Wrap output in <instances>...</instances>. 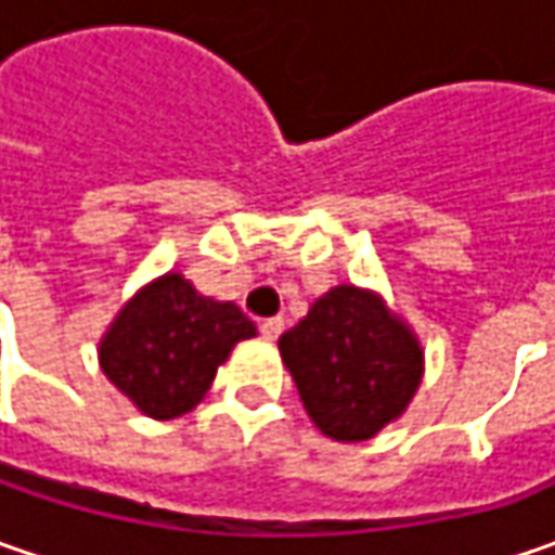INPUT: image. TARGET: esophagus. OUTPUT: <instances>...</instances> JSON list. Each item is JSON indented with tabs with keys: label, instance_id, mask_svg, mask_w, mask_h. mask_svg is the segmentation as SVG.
<instances>
[{
	"label": "esophagus",
	"instance_id": "obj_1",
	"mask_svg": "<svg viewBox=\"0 0 555 555\" xmlns=\"http://www.w3.org/2000/svg\"><path fill=\"white\" fill-rule=\"evenodd\" d=\"M259 331H262V336H266V339H271V343H274V339L284 333V318H268V321H262V327H259Z\"/></svg>",
	"mask_w": 555,
	"mask_h": 555
}]
</instances>
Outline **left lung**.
I'll list each match as a JSON object with an SVG mask.
<instances>
[{"instance_id": "8db88e82", "label": "left lung", "mask_w": 555, "mask_h": 555, "mask_svg": "<svg viewBox=\"0 0 555 555\" xmlns=\"http://www.w3.org/2000/svg\"><path fill=\"white\" fill-rule=\"evenodd\" d=\"M278 349L311 423L333 441L376 436L408 411L423 379L414 331L352 284L324 293Z\"/></svg>"}]
</instances>
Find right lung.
<instances>
[{
	"instance_id": "right-lung-1",
	"label": "right lung",
	"mask_w": 555,
	"mask_h": 555,
	"mask_svg": "<svg viewBox=\"0 0 555 555\" xmlns=\"http://www.w3.org/2000/svg\"><path fill=\"white\" fill-rule=\"evenodd\" d=\"M256 336L234 302L201 296L169 271L141 287L107 327L98 361L141 414L172 420L201 404L231 349Z\"/></svg>"
}]
</instances>
